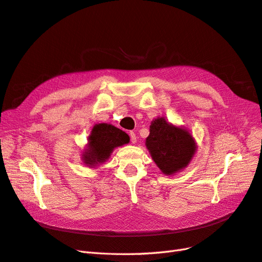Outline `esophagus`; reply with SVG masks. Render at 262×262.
I'll use <instances>...</instances> for the list:
<instances>
[{
    "instance_id": "34e87169",
    "label": "esophagus",
    "mask_w": 262,
    "mask_h": 262,
    "mask_svg": "<svg viewBox=\"0 0 262 262\" xmlns=\"http://www.w3.org/2000/svg\"><path fill=\"white\" fill-rule=\"evenodd\" d=\"M130 140H131L132 143H136V142H137V136H136V133H134V132H130Z\"/></svg>"
}]
</instances>
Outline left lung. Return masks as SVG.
<instances>
[{
    "label": "left lung",
    "mask_w": 262,
    "mask_h": 262,
    "mask_svg": "<svg viewBox=\"0 0 262 262\" xmlns=\"http://www.w3.org/2000/svg\"><path fill=\"white\" fill-rule=\"evenodd\" d=\"M146 147L163 173L171 175L188 165L195 153V143L187 130L157 118L149 126Z\"/></svg>",
    "instance_id": "obj_1"
}]
</instances>
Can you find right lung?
<instances>
[{
  "label": "right lung",
  "instance_id": "right-lung-1",
  "mask_svg": "<svg viewBox=\"0 0 262 262\" xmlns=\"http://www.w3.org/2000/svg\"><path fill=\"white\" fill-rule=\"evenodd\" d=\"M129 141L128 134L113 124H96L89 137V149L84 154V162L90 166L105 162L115 147L129 143Z\"/></svg>",
  "mask_w": 262,
  "mask_h": 262
}]
</instances>
